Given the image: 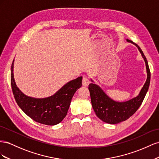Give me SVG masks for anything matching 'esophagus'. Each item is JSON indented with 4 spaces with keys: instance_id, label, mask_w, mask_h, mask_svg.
Here are the masks:
<instances>
[{
    "instance_id": "34e87169",
    "label": "esophagus",
    "mask_w": 159,
    "mask_h": 159,
    "mask_svg": "<svg viewBox=\"0 0 159 159\" xmlns=\"http://www.w3.org/2000/svg\"><path fill=\"white\" fill-rule=\"evenodd\" d=\"M89 83H90V80L88 79V77L84 76L83 79V85L84 87H87V86L89 84Z\"/></svg>"
}]
</instances>
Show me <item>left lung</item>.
I'll return each mask as SVG.
<instances>
[{
    "instance_id": "8db88e82",
    "label": "left lung",
    "mask_w": 159,
    "mask_h": 159,
    "mask_svg": "<svg viewBox=\"0 0 159 159\" xmlns=\"http://www.w3.org/2000/svg\"><path fill=\"white\" fill-rule=\"evenodd\" d=\"M126 41L134 44L139 49L145 62L147 69V78L143 87L137 97L125 102H117L107 96L98 85L90 83L89 89L90 94V99L95 114L103 122L108 124H117L127 120L141 105L150 84L151 72L149 69L148 61L143 52L137 44L132 40L126 39ZM92 82L93 80H91Z\"/></svg>"
}]
</instances>
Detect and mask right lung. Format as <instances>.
I'll return each instance as SVG.
<instances>
[{"mask_svg":"<svg viewBox=\"0 0 159 159\" xmlns=\"http://www.w3.org/2000/svg\"><path fill=\"white\" fill-rule=\"evenodd\" d=\"M11 66V81L13 94L17 105L26 115L34 121L46 125H56L67 115L72 97L82 86V76L69 81L52 96L43 98L28 97L18 88Z\"/></svg>","mask_w":159,"mask_h":159,"instance_id":"1","label":"right lung"}]
</instances>
